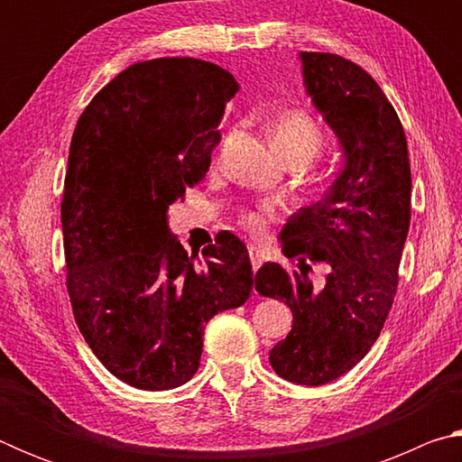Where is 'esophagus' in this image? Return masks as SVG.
Wrapping results in <instances>:
<instances>
[{
	"label": "esophagus",
	"instance_id": "1",
	"mask_svg": "<svg viewBox=\"0 0 462 462\" xmlns=\"http://www.w3.org/2000/svg\"><path fill=\"white\" fill-rule=\"evenodd\" d=\"M248 256H250V264H253V271L256 273V271L261 269V264H263V254H261V250L256 248V246L250 245V246H248Z\"/></svg>",
	"mask_w": 462,
	"mask_h": 462
}]
</instances>
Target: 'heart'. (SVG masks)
<instances>
[{"mask_svg": "<svg viewBox=\"0 0 462 462\" xmlns=\"http://www.w3.org/2000/svg\"><path fill=\"white\" fill-rule=\"evenodd\" d=\"M271 143L283 161H297L303 167L316 159L324 151L326 134L319 124L310 114L301 109H291L275 118L271 124ZM336 177L330 171L311 175L308 179V189L314 198H324L334 187ZM277 217V208L273 203H259L254 208H245L238 212V224L246 232L261 236L269 224Z\"/></svg>", "mask_w": 462, "mask_h": 462, "instance_id": "obj_1", "label": "heart"}]
</instances>
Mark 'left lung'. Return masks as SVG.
<instances>
[{
	"mask_svg": "<svg viewBox=\"0 0 462 462\" xmlns=\"http://www.w3.org/2000/svg\"><path fill=\"white\" fill-rule=\"evenodd\" d=\"M308 93L338 136L344 171L330 193L289 217L283 254L300 271L264 263L254 289L291 308L293 328L269 353L279 377L324 385L369 353L397 291L411 217L405 132L373 77L332 52H301ZM311 263L327 267L310 283Z\"/></svg>",
	"mask_w": 462,
	"mask_h": 462,
	"instance_id": "obj_1",
	"label": "left lung"
}]
</instances>
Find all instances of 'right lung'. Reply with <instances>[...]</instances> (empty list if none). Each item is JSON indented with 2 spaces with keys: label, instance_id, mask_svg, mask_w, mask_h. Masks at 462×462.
I'll return each instance as SVG.
<instances>
[{
  "label": "right lung",
  "instance_id": "obj_1",
  "mask_svg": "<svg viewBox=\"0 0 462 462\" xmlns=\"http://www.w3.org/2000/svg\"><path fill=\"white\" fill-rule=\"evenodd\" d=\"M236 89L206 60L136 62L89 101L73 132L60 201L69 300L93 355L136 389L189 381L203 328L253 291L248 250L234 234H217L198 269L167 226L171 203L208 173Z\"/></svg>",
  "mask_w": 462,
  "mask_h": 462
}]
</instances>
